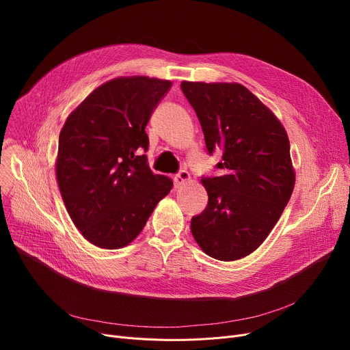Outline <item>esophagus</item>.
<instances>
[{
    "mask_svg": "<svg viewBox=\"0 0 350 350\" xmlns=\"http://www.w3.org/2000/svg\"><path fill=\"white\" fill-rule=\"evenodd\" d=\"M189 180H190V174H189V172H186V170H180V172L174 176V185H176V187H180V186L185 185V183H187Z\"/></svg>",
    "mask_w": 350,
    "mask_h": 350,
    "instance_id": "obj_1",
    "label": "esophagus"
}]
</instances>
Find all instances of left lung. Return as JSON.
Here are the masks:
<instances>
[{
	"instance_id": "8db88e82",
	"label": "left lung",
	"mask_w": 350,
	"mask_h": 350,
	"mask_svg": "<svg viewBox=\"0 0 350 350\" xmlns=\"http://www.w3.org/2000/svg\"><path fill=\"white\" fill-rule=\"evenodd\" d=\"M221 176L201 177L208 204L191 218V234L219 261L244 258L277 224L295 186L289 140L281 122L240 83L181 82Z\"/></svg>"
}]
</instances>
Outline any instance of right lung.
<instances>
[{
    "mask_svg": "<svg viewBox=\"0 0 350 350\" xmlns=\"http://www.w3.org/2000/svg\"><path fill=\"white\" fill-rule=\"evenodd\" d=\"M170 88V81L147 77L112 79L92 92L62 127L58 186L73 224L96 247L131 244L173 187L172 178L150 170L144 154V129Z\"/></svg>",
    "mask_w": 350,
    "mask_h": 350,
    "instance_id": "right-lung-1",
    "label": "right lung"
}]
</instances>
